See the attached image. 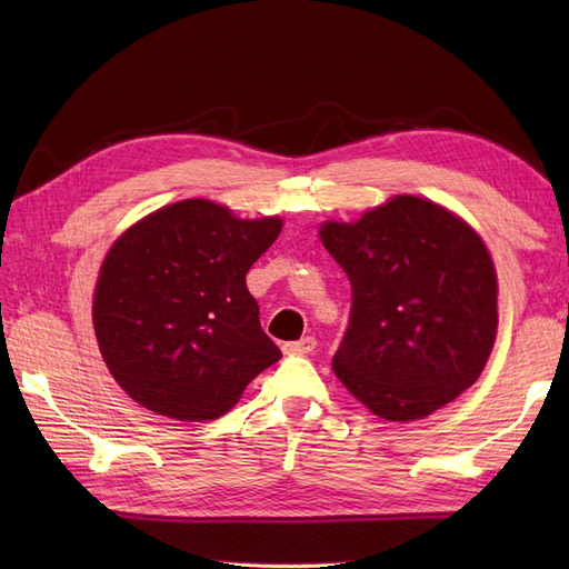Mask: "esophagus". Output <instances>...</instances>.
I'll list each match as a JSON object with an SVG mask.
<instances>
[{"instance_id":"obj_1","label":"esophagus","mask_w":569,"mask_h":569,"mask_svg":"<svg viewBox=\"0 0 569 569\" xmlns=\"http://www.w3.org/2000/svg\"><path fill=\"white\" fill-rule=\"evenodd\" d=\"M282 349H284L287 356H306V353H311V351L316 349V339H313V337H303V339H299V341L284 343Z\"/></svg>"}]
</instances>
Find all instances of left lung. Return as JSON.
I'll use <instances>...</instances> for the list:
<instances>
[{
    "mask_svg": "<svg viewBox=\"0 0 569 569\" xmlns=\"http://www.w3.org/2000/svg\"><path fill=\"white\" fill-rule=\"evenodd\" d=\"M318 234L351 280V322L332 370L353 399L410 422L477 382L496 341L498 280L468 220L393 194L353 222H320Z\"/></svg>",
    "mask_w": 569,
    "mask_h": 569,
    "instance_id": "8db88e82",
    "label": "left lung"
}]
</instances>
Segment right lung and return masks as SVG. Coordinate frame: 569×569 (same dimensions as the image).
I'll use <instances>...</instances> for the list:
<instances>
[{
	"label": "right lung",
	"instance_id": "obj_1",
	"mask_svg": "<svg viewBox=\"0 0 569 569\" xmlns=\"http://www.w3.org/2000/svg\"><path fill=\"white\" fill-rule=\"evenodd\" d=\"M282 226L280 216L237 218L218 201L182 199L120 232L99 268L92 325L132 401L180 422L216 420L278 363L247 272Z\"/></svg>",
	"mask_w": 569,
	"mask_h": 569
}]
</instances>
